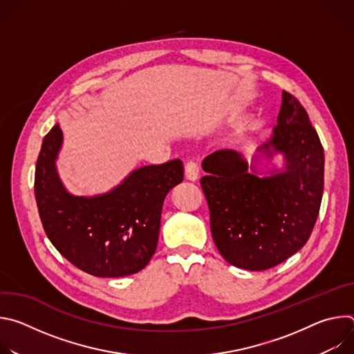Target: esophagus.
<instances>
[{
	"label": "esophagus",
	"instance_id": "obj_1",
	"mask_svg": "<svg viewBox=\"0 0 354 354\" xmlns=\"http://www.w3.org/2000/svg\"><path fill=\"white\" fill-rule=\"evenodd\" d=\"M198 165L194 162V161H189L186 165H185V176L187 180H197L198 179Z\"/></svg>",
	"mask_w": 354,
	"mask_h": 354
}]
</instances>
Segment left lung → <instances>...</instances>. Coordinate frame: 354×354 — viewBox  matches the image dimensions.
<instances>
[{
  "label": "left lung",
  "instance_id": "8db88e82",
  "mask_svg": "<svg viewBox=\"0 0 354 354\" xmlns=\"http://www.w3.org/2000/svg\"><path fill=\"white\" fill-rule=\"evenodd\" d=\"M250 164L235 149H218L201 164L200 179L210 209L212 235L231 265L261 272L304 246L324 194V148L308 113L281 92L277 126ZM280 153L281 169L259 171V158Z\"/></svg>",
  "mask_w": 354,
  "mask_h": 354
}]
</instances>
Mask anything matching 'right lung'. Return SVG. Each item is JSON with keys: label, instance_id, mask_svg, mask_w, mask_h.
I'll return each mask as SVG.
<instances>
[{"label": "right lung", "instance_id": "1", "mask_svg": "<svg viewBox=\"0 0 354 354\" xmlns=\"http://www.w3.org/2000/svg\"><path fill=\"white\" fill-rule=\"evenodd\" d=\"M63 131L56 123L43 138L35 172V196L47 238L74 266L96 277L142 270L158 243L168 192L183 180L180 160L141 167L116 187L95 196L71 194L56 160Z\"/></svg>", "mask_w": 354, "mask_h": 354}]
</instances>
